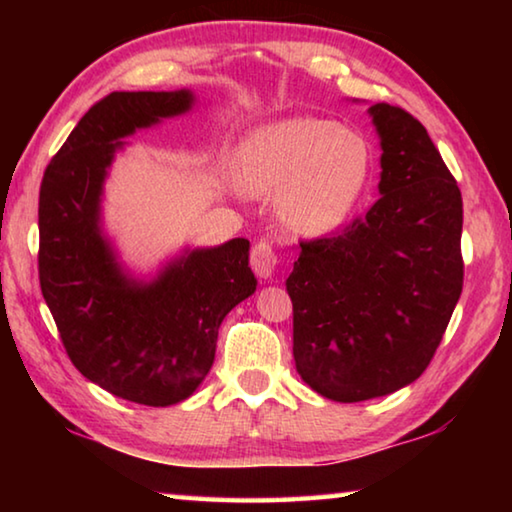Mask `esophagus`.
I'll use <instances>...</instances> for the list:
<instances>
[{
	"label": "esophagus",
	"mask_w": 512,
	"mask_h": 512,
	"mask_svg": "<svg viewBox=\"0 0 512 512\" xmlns=\"http://www.w3.org/2000/svg\"><path fill=\"white\" fill-rule=\"evenodd\" d=\"M277 262H280V257H277L275 248L266 239H259L253 250H250V266H253V271L262 280H273L277 273Z\"/></svg>",
	"instance_id": "obj_1"
}]
</instances>
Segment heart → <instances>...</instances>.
I'll use <instances>...</instances> for the list:
<instances>
[{"mask_svg":"<svg viewBox=\"0 0 512 512\" xmlns=\"http://www.w3.org/2000/svg\"><path fill=\"white\" fill-rule=\"evenodd\" d=\"M366 137L325 117L273 121L246 137L237 158L250 194L280 196V216L300 235L339 225L357 203L370 173Z\"/></svg>","mask_w":512,"mask_h":512,"instance_id":"1","label":"heart"}]
</instances>
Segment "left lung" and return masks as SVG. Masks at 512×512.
Returning a JSON list of instances; mask_svg holds the SVG:
<instances>
[{
    "instance_id": "left-lung-1",
    "label": "left lung",
    "mask_w": 512,
    "mask_h": 512,
    "mask_svg": "<svg viewBox=\"0 0 512 512\" xmlns=\"http://www.w3.org/2000/svg\"><path fill=\"white\" fill-rule=\"evenodd\" d=\"M379 198L332 235L300 241L287 291L293 359L316 393L363 402L400 391L436 354L463 291V198L418 119L370 106Z\"/></svg>"
}]
</instances>
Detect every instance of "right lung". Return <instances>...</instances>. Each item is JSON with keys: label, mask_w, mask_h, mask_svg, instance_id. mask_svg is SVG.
I'll use <instances>...</instances> for the list:
<instances>
[{"label": "right lung", "mask_w": 512, "mask_h": 512, "mask_svg": "<svg viewBox=\"0 0 512 512\" xmlns=\"http://www.w3.org/2000/svg\"><path fill=\"white\" fill-rule=\"evenodd\" d=\"M192 106V94L110 92L94 103L47 164L38 203V275L60 341L83 377L121 400H187L214 363L228 311L255 293L248 239L194 250L137 284L99 232L106 169L135 128Z\"/></svg>", "instance_id": "1"}]
</instances>
